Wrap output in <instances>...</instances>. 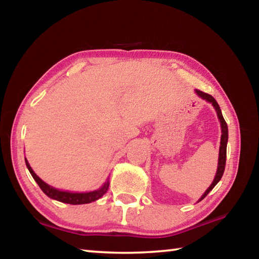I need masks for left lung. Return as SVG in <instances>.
Masks as SVG:
<instances>
[{"instance_id": "8db88e82", "label": "left lung", "mask_w": 259, "mask_h": 259, "mask_svg": "<svg viewBox=\"0 0 259 259\" xmlns=\"http://www.w3.org/2000/svg\"><path fill=\"white\" fill-rule=\"evenodd\" d=\"M196 95L199 96L204 100H207V102L211 103L212 106L214 107L217 112V116L219 119V122H221V126H222V137H221V147H219V157H218V166H217V172H216V176H214L213 182L211 183V185L208 187V190L204 192V194L201 196V200H203L205 196L208 195V193L212 190V188L217 185V183L221 181V178L223 176V174H224V170H225V164H226V146H227V140H229V129H227V124L224 120V117H223V114L221 111V107H219V105L217 104L216 99H214L211 95H208L205 93H202V91H200L196 89L195 90Z\"/></svg>"}]
</instances>
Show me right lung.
Wrapping results in <instances>:
<instances>
[{
	"mask_svg": "<svg viewBox=\"0 0 259 259\" xmlns=\"http://www.w3.org/2000/svg\"><path fill=\"white\" fill-rule=\"evenodd\" d=\"M25 162H26V165H27L30 175H32V177L34 178V181L37 183V185L40 186V188L43 191V193H45L46 195L49 196V198L57 200V201H60V202L69 203V204L90 203V202H94V201L102 198V196L108 190L109 183L107 181L102 187L99 188V190H96V191H93V192L73 193V192H66V191H59V190H57V188L48 185L47 183L43 182L42 179L33 171V169L30 168V165L28 163V161L26 160V157H25Z\"/></svg>",
	"mask_w": 259,
	"mask_h": 259,
	"instance_id": "obj_1",
	"label": "right lung"
}]
</instances>
